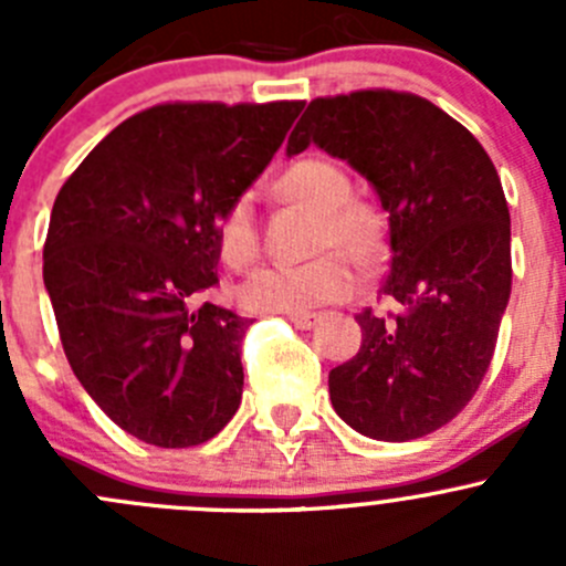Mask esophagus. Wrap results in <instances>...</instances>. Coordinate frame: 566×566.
Listing matches in <instances>:
<instances>
[{
  "instance_id": "obj_1",
  "label": "esophagus",
  "mask_w": 566,
  "mask_h": 566,
  "mask_svg": "<svg viewBox=\"0 0 566 566\" xmlns=\"http://www.w3.org/2000/svg\"><path fill=\"white\" fill-rule=\"evenodd\" d=\"M290 323L301 331H310L312 325L317 323V315L315 312H293V315H290Z\"/></svg>"
}]
</instances>
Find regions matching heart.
Instances as JSON below:
<instances>
[{
	"mask_svg": "<svg viewBox=\"0 0 566 566\" xmlns=\"http://www.w3.org/2000/svg\"><path fill=\"white\" fill-rule=\"evenodd\" d=\"M276 193L315 213V260L293 268H262L238 287L249 312H310L356 293L358 268H375L389 249V219L375 199L353 193L350 175L325 156H304L276 177ZM216 249L232 271H247L262 254L254 202L232 199L216 221Z\"/></svg>",
	"mask_w": 566,
	"mask_h": 566,
	"instance_id": "1",
	"label": "heart"
}]
</instances>
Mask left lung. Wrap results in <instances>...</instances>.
I'll return each instance as SVG.
<instances>
[{
    "label": "left lung",
    "instance_id": "obj_1",
    "mask_svg": "<svg viewBox=\"0 0 566 566\" xmlns=\"http://www.w3.org/2000/svg\"><path fill=\"white\" fill-rule=\"evenodd\" d=\"M323 147L358 169L389 213L380 295L356 315L361 347L328 375L336 413L375 441H413L454 419L482 386L512 293L510 208L476 136L397 90L315 98L287 156Z\"/></svg>",
    "mask_w": 566,
    "mask_h": 566
}]
</instances>
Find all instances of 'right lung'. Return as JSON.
Returning <instances> with one entry per match:
<instances>
[{
  "label": "right lung",
  "mask_w": 566,
  "mask_h": 566,
  "mask_svg": "<svg viewBox=\"0 0 566 566\" xmlns=\"http://www.w3.org/2000/svg\"><path fill=\"white\" fill-rule=\"evenodd\" d=\"M304 101L158 104L119 123L65 180L43 243L62 350L139 441H210L243 397L249 317L205 301L216 221L282 147Z\"/></svg>",
  "instance_id": "add662e5"
}]
</instances>
